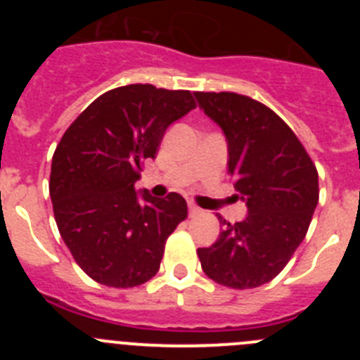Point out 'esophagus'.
Returning a JSON list of instances; mask_svg holds the SVG:
<instances>
[{
	"mask_svg": "<svg viewBox=\"0 0 360 360\" xmlns=\"http://www.w3.org/2000/svg\"><path fill=\"white\" fill-rule=\"evenodd\" d=\"M187 207H189V216H196V214H200V212H202V209H200L198 205H195V203H189Z\"/></svg>",
	"mask_w": 360,
	"mask_h": 360,
	"instance_id": "1",
	"label": "esophagus"
}]
</instances>
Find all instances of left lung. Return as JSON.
<instances>
[{"mask_svg": "<svg viewBox=\"0 0 360 360\" xmlns=\"http://www.w3.org/2000/svg\"><path fill=\"white\" fill-rule=\"evenodd\" d=\"M198 106L227 141L236 198L245 219L227 224L218 240L198 249L203 272L231 288L262 287L285 269L304 240L319 200L314 162L285 120L265 104L231 91H195Z\"/></svg>", "mask_w": 360, "mask_h": 360, "instance_id": "1", "label": "left lung"}]
</instances>
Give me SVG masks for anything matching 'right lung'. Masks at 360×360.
I'll return each mask as SVG.
<instances>
[{"label": "right lung", "mask_w": 360, "mask_h": 360, "mask_svg": "<svg viewBox=\"0 0 360 360\" xmlns=\"http://www.w3.org/2000/svg\"><path fill=\"white\" fill-rule=\"evenodd\" d=\"M187 90L128 84L95 98L65 131L50 173L57 229L73 259L101 285L129 288L160 269L165 240L186 219L178 193H136L165 129L195 110Z\"/></svg>", "instance_id": "add662e5"}]
</instances>
